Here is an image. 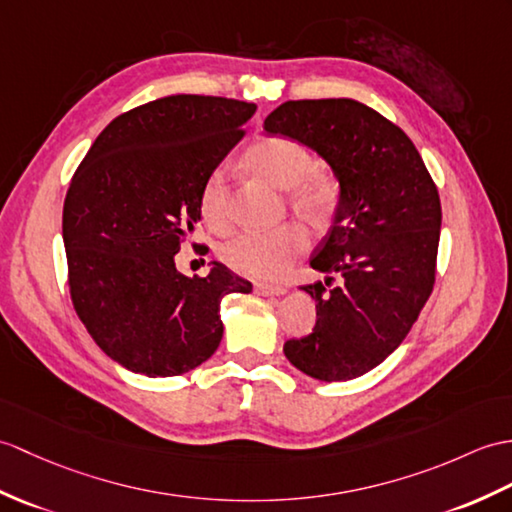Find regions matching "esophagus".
Listing matches in <instances>:
<instances>
[{
	"label": "esophagus",
	"mask_w": 512,
	"mask_h": 512,
	"mask_svg": "<svg viewBox=\"0 0 512 512\" xmlns=\"http://www.w3.org/2000/svg\"><path fill=\"white\" fill-rule=\"evenodd\" d=\"M255 292L261 296H281V294H285V288L283 285H272V283L259 281V283H255Z\"/></svg>",
	"instance_id": "obj_1"
}]
</instances>
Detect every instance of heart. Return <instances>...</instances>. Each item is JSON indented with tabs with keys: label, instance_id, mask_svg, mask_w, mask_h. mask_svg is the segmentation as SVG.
Masks as SVG:
<instances>
[{
	"label": "heart",
	"instance_id": "1",
	"mask_svg": "<svg viewBox=\"0 0 512 512\" xmlns=\"http://www.w3.org/2000/svg\"><path fill=\"white\" fill-rule=\"evenodd\" d=\"M246 165L277 187H288L292 207L310 220H325L336 207L338 183L331 172L312 168V152L290 137H266L246 150ZM200 216L213 231L229 222L224 172L213 170L200 187ZM310 248L301 224H283L270 231H244L220 248L227 266L255 279H281Z\"/></svg>",
	"mask_w": 512,
	"mask_h": 512
}]
</instances>
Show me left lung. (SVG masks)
Returning <instances> with one entry per match:
<instances>
[{"instance_id": "left-lung-1", "label": "left lung", "mask_w": 512, "mask_h": 512, "mask_svg": "<svg viewBox=\"0 0 512 512\" xmlns=\"http://www.w3.org/2000/svg\"><path fill=\"white\" fill-rule=\"evenodd\" d=\"M264 128L316 150L340 181L334 224L310 259L329 277L301 285L316 325L283 351L305 375L347 382L382 364L430 299L441 198L410 137L358 100H288ZM336 271L343 281L327 291Z\"/></svg>"}]
</instances>
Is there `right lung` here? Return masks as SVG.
<instances>
[{"instance_id": "1", "label": "right lung", "mask_w": 512, "mask_h": 512, "mask_svg": "<svg viewBox=\"0 0 512 512\" xmlns=\"http://www.w3.org/2000/svg\"><path fill=\"white\" fill-rule=\"evenodd\" d=\"M255 109L187 93L141 104L102 130L71 178L63 205L71 303L95 344L128 371L174 377L200 366L222 340V296L253 290L216 261L207 277L189 279L174 255L200 220L202 183Z\"/></svg>"}]
</instances>
